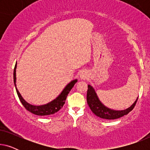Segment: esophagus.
Segmentation results:
<instances>
[{"mask_svg":"<svg viewBox=\"0 0 150 150\" xmlns=\"http://www.w3.org/2000/svg\"><path fill=\"white\" fill-rule=\"evenodd\" d=\"M80 78L81 79H85L87 78V73L85 71H82L80 74Z\"/></svg>","mask_w":150,"mask_h":150,"instance_id":"34e87169","label":"esophagus"}]
</instances>
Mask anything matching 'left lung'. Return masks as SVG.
Returning a JSON list of instances; mask_svg holds the SVG:
<instances>
[{
  "label": "left lung",
  "instance_id": "obj_1",
  "mask_svg": "<svg viewBox=\"0 0 150 150\" xmlns=\"http://www.w3.org/2000/svg\"><path fill=\"white\" fill-rule=\"evenodd\" d=\"M138 98L135 100L134 103L126 109L124 110H113L108 108L100 101L99 98L96 93L94 88L90 85H88V89L87 93V101L90 109L96 116L105 120H115L122 117L124 115L128 114L137 103Z\"/></svg>",
  "mask_w": 150,
  "mask_h": 150
}]
</instances>
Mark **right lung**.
Returning a JSON list of instances; mask_svg holds the SVG:
<instances>
[{
	"mask_svg": "<svg viewBox=\"0 0 150 150\" xmlns=\"http://www.w3.org/2000/svg\"><path fill=\"white\" fill-rule=\"evenodd\" d=\"M16 68H17V62L16 63L13 70V82L18 98H19L20 102H22V105L24 106V108L26 110L30 112H32V113L37 115H50L54 114L55 112H58L63 107V106L64 105L67 95H68L69 91H71V89H72L74 85L78 81L77 79H74L72 80L71 82H69L64 87V89L61 92V93L56 98H54L52 101L49 102L48 103L42 104V105H33V104H30L26 102L22 98L21 94L20 93L17 87H16Z\"/></svg>",
	"mask_w": 150,
	"mask_h": 150,
	"instance_id": "1",
	"label": "right lung"
}]
</instances>
